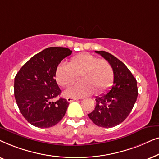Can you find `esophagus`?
Listing matches in <instances>:
<instances>
[{"label": "esophagus", "instance_id": "obj_1", "mask_svg": "<svg viewBox=\"0 0 159 159\" xmlns=\"http://www.w3.org/2000/svg\"><path fill=\"white\" fill-rule=\"evenodd\" d=\"M78 98H72V97H68L66 98L67 101L69 102V103H71V102H72L74 101H76V100H77Z\"/></svg>", "mask_w": 159, "mask_h": 159}]
</instances>
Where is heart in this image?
<instances>
[{
    "mask_svg": "<svg viewBox=\"0 0 159 159\" xmlns=\"http://www.w3.org/2000/svg\"><path fill=\"white\" fill-rule=\"evenodd\" d=\"M79 75L81 82L69 88L66 95L82 98L94 90L98 94L103 93L114 80V70L109 62L88 53L74 56L69 64L61 63L56 70V82L64 88L71 86Z\"/></svg>",
    "mask_w": 159,
    "mask_h": 159,
    "instance_id": "heart-1",
    "label": "heart"
}]
</instances>
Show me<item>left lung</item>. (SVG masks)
<instances>
[{
    "label": "left lung",
    "instance_id": "8db88e82",
    "mask_svg": "<svg viewBox=\"0 0 159 159\" xmlns=\"http://www.w3.org/2000/svg\"><path fill=\"white\" fill-rule=\"evenodd\" d=\"M111 65L114 85L106 94L95 98L96 106L88 114L95 125L105 128L119 125L130 114L138 92L136 79L126 65L108 52L95 51Z\"/></svg>",
    "mask_w": 159,
    "mask_h": 159
}]
</instances>
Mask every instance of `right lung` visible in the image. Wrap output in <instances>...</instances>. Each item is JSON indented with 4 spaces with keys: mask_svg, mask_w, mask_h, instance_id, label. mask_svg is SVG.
<instances>
[{
    "mask_svg": "<svg viewBox=\"0 0 159 159\" xmlns=\"http://www.w3.org/2000/svg\"><path fill=\"white\" fill-rule=\"evenodd\" d=\"M63 47H50L32 57L14 79V96L19 111L34 127L48 128L63 119L69 103L58 96L61 90L56 81V70L61 61L71 54Z\"/></svg>",
    "mask_w": 159,
    "mask_h": 159,
    "instance_id": "1",
    "label": "right lung"
}]
</instances>
